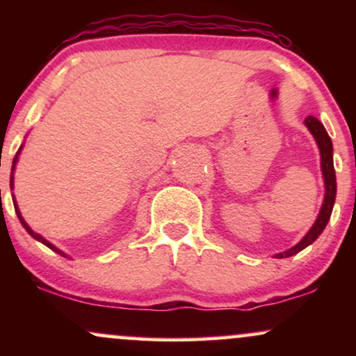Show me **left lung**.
Instances as JSON below:
<instances>
[{
  "mask_svg": "<svg viewBox=\"0 0 356 356\" xmlns=\"http://www.w3.org/2000/svg\"><path fill=\"white\" fill-rule=\"evenodd\" d=\"M305 125L308 127V130L312 132V136L316 140L318 149H320L321 154V172H323V179H325V199H323V206L320 209V214H318L316 220L312 226V229L306 232V236L296 246H293L288 251L280 252L276 254V257H289L296 252L303 251L306 246L314 243L318 239V236L321 234L323 229L328 224L330 216H332L333 206H334V197H337V175H334V167H333V144L332 138H330L328 132L325 130V127L318 118H314L309 115L305 120Z\"/></svg>",
  "mask_w": 356,
  "mask_h": 356,
  "instance_id": "obj_1",
  "label": "left lung"
}]
</instances>
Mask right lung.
I'll use <instances>...</instances> for the list:
<instances>
[{
    "label": "right lung",
    "mask_w": 356,
    "mask_h": 356,
    "mask_svg": "<svg viewBox=\"0 0 356 356\" xmlns=\"http://www.w3.org/2000/svg\"><path fill=\"white\" fill-rule=\"evenodd\" d=\"M23 147V145H22ZM22 147H19V150L18 152H16V155H15V159H13V167H11V177H10V186H11V189H13V172H15V167H16V162H18V155H19V152H22ZM13 204H15V211H16V214H18V219H19V222H22V226L24 227V229H26V232L28 234L31 236V238H35L36 241H40V243H43L44 246H48L51 249V251H55V252H58L60 256H63V257H67V254H65L63 251H60L58 248L56 246H53V244L50 243V241H47L44 238H42V236L38 234V232H35L33 229H31L30 226H28L26 224V220H24L23 218H22V212H19V209H18V206H16V201H15V197H13Z\"/></svg>",
    "instance_id": "add662e5"
}]
</instances>
